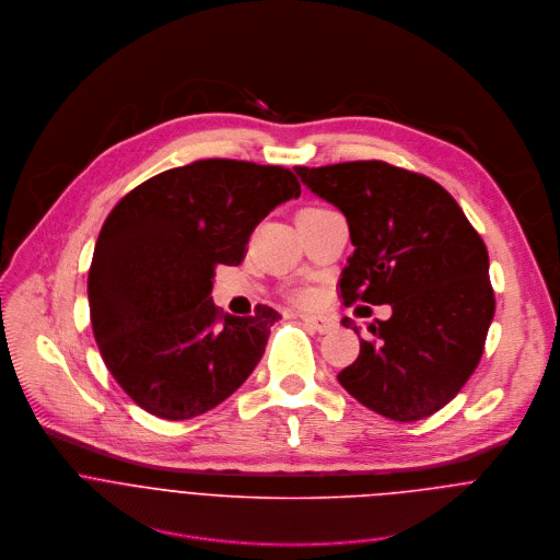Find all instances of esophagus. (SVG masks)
I'll list each match as a JSON object with an SVG mask.
<instances>
[{
  "label": "esophagus",
  "instance_id": "esophagus-1",
  "mask_svg": "<svg viewBox=\"0 0 560 560\" xmlns=\"http://www.w3.org/2000/svg\"><path fill=\"white\" fill-rule=\"evenodd\" d=\"M300 319L308 326V328H313L315 332H322V335H326V332H330V330H335V326H337V322L332 319V317H328V315H313V313H300Z\"/></svg>",
  "mask_w": 560,
  "mask_h": 560
}]
</instances>
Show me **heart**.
I'll use <instances>...</instances> for the list:
<instances>
[{
    "label": "heart",
    "instance_id": "b5f03b06",
    "mask_svg": "<svg viewBox=\"0 0 560 560\" xmlns=\"http://www.w3.org/2000/svg\"><path fill=\"white\" fill-rule=\"evenodd\" d=\"M306 210H322V208H306Z\"/></svg>",
    "mask_w": 560,
    "mask_h": 560
}]
</instances>
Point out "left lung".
<instances>
[{"mask_svg": "<svg viewBox=\"0 0 560 560\" xmlns=\"http://www.w3.org/2000/svg\"><path fill=\"white\" fill-rule=\"evenodd\" d=\"M295 173L348 221L354 254L337 284L343 304H392V317L370 326L372 339H361L339 383L398 422L435 413L475 372L494 315L481 236L420 173L381 160Z\"/></svg>", "mask_w": 560, "mask_h": 560, "instance_id": "1", "label": "left lung"}]
</instances>
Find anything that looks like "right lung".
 <instances>
[{
  "mask_svg": "<svg viewBox=\"0 0 560 560\" xmlns=\"http://www.w3.org/2000/svg\"><path fill=\"white\" fill-rule=\"evenodd\" d=\"M300 192L289 168L210 158L147 179L109 212L88 278L92 328L144 411L195 418L252 374L280 313L225 315L214 269L241 265L256 225Z\"/></svg>",
  "mask_w": 560,
  "mask_h": 560,
  "instance_id": "right-lung-1",
  "label": "right lung"
}]
</instances>
